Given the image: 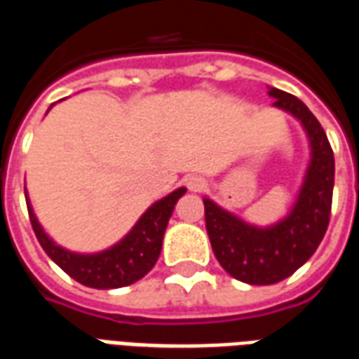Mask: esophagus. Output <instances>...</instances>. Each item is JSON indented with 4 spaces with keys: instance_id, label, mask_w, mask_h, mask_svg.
Segmentation results:
<instances>
[{
    "instance_id": "1",
    "label": "esophagus",
    "mask_w": 359,
    "mask_h": 359,
    "mask_svg": "<svg viewBox=\"0 0 359 359\" xmlns=\"http://www.w3.org/2000/svg\"><path fill=\"white\" fill-rule=\"evenodd\" d=\"M187 187L190 192H202V190H205V187H208V182H205V179H203V177L190 175V177L187 179Z\"/></svg>"
}]
</instances>
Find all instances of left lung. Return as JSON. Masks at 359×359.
I'll return each instance as SVG.
<instances>
[{"instance_id": "8db88e82", "label": "left lung", "mask_w": 359, "mask_h": 359, "mask_svg": "<svg viewBox=\"0 0 359 359\" xmlns=\"http://www.w3.org/2000/svg\"><path fill=\"white\" fill-rule=\"evenodd\" d=\"M267 94L275 100L273 107L300 123L309 142L308 167L290 211L262 226L203 198L213 254L231 277L248 285H275L313 256L329 225L334 187V157L319 121L298 97L278 88Z\"/></svg>"}]
</instances>
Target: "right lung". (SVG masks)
<instances>
[{
	"instance_id": "1",
	"label": "right lung",
	"mask_w": 359,
	"mask_h": 359,
	"mask_svg": "<svg viewBox=\"0 0 359 359\" xmlns=\"http://www.w3.org/2000/svg\"><path fill=\"white\" fill-rule=\"evenodd\" d=\"M184 192L187 188L180 187L172 190L171 194L157 200L156 203H151L117 244L102 252H94V254L71 252L53 241L36 217L27 190H25V196H27L30 223L34 229L36 238L42 244L43 252L65 271L69 277L79 280L81 285L107 290V288L133 285L151 271L161 254L167 223L171 219L179 198L184 196Z\"/></svg>"
}]
</instances>
